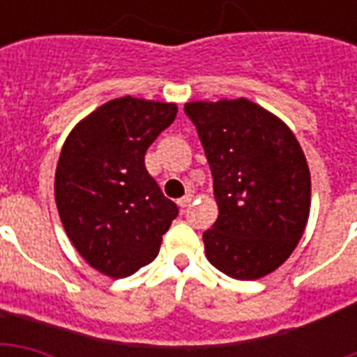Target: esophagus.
I'll list each match as a JSON object with an SVG mask.
<instances>
[{"label":"esophagus","mask_w":357,"mask_h":357,"mask_svg":"<svg viewBox=\"0 0 357 357\" xmlns=\"http://www.w3.org/2000/svg\"><path fill=\"white\" fill-rule=\"evenodd\" d=\"M191 201H193V197H191V195H185V197H181V199H179L178 204L181 206V208H187V206L191 204Z\"/></svg>","instance_id":"1"}]
</instances>
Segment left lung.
<instances>
[{"instance_id": "obj_1", "label": "left lung", "mask_w": 357, "mask_h": 357, "mask_svg": "<svg viewBox=\"0 0 357 357\" xmlns=\"http://www.w3.org/2000/svg\"><path fill=\"white\" fill-rule=\"evenodd\" d=\"M208 158L218 220L202 233L208 262L260 279L291 256L310 214V168L294 133L248 99L187 102Z\"/></svg>"}]
</instances>
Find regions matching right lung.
Instances as JSON below:
<instances>
[{
  "label": "right lung",
  "mask_w": 357,
  "mask_h": 357,
  "mask_svg": "<svg viewBox=\"0 0 357 357\" xmlns=\"http://www.w3.org/2000/svg\"><path fill=\"white\" fill-rule=\"evenodd\" d=\"M176 114L174 102L120 97L84 118L63 145L59 216L76 250L105 275L122 279L153 262L178 216L145 168L147 149Z\"/></svg>",
  "instance_id": "1"
}]
</instances>
